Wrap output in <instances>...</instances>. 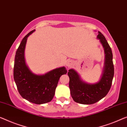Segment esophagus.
<instances>
[{
	"instance_id": "esophagus-1",
	"label": "esophagus",
	"mask_w": 127,
	"mask_h": 127,
	"mask_svg": "<svg viewBox=\"0 0 127 127\" xmlns=\"http://www.w3.org/2000/svg\"><path fill=\"white\" fill-rule=\"evenodd\" d=\"M73 64H74V63H73V61H72V60H68V61L67 62V64H66V65H67V67H71L73 65Z\"/></svg>"
}]
</instances>
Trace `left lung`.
<instances>
[{"mask_svg":"<svg viewBox=\"0 0 127 127\" xmlns=\"http://www.w3.org/2000/svg\"><path fill=\"white\" fill-rule=\"evenodd\" d=\"M98 33L97 39L100 40L105 54L104 66L100 80L90 84L83 81L73 69H70L68 72L72 97L75 102L82 104H92L104 97L110 90L114 75L112 50L103 34L99 31Z\"/></svg>","mask_w":127,"mask_h":127,"instance_id":"obj_1","label":"left lung"}]
</instances>
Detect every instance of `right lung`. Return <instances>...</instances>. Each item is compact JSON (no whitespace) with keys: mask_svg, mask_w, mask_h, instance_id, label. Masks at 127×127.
<instances>
[{"mask_svg":"<svg viewBox=\"0 0 127 127\" xmlns=\"http://www.w3.org/2000/svg\"><path fill=\"white\" fill-rule=\"evenodd\" d=\"M35 30L22 39L15 57L14 78L22 97L31 103L42 104L51 101L60 76L67 72L65 67L57 68L43 75H36L26 63L24 51L27 38Z\"/></svg>","mask_w":127,"mask_h":127,"instance_id":"right-lung-1","label":"right lung"}]
</instances>
